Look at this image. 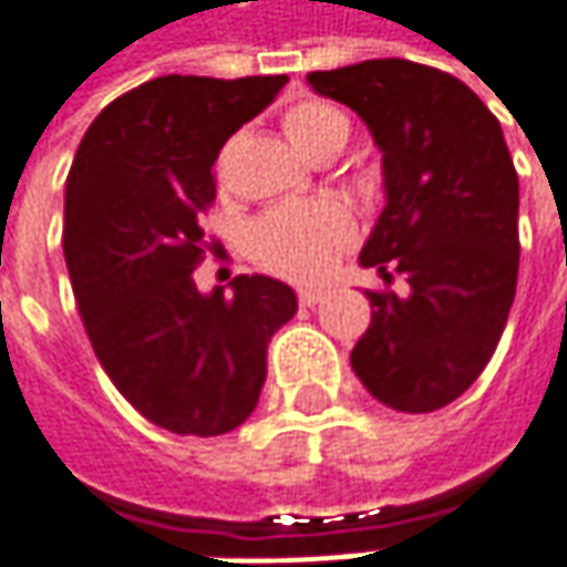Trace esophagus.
Segmentation results:
<instances>
[{
	"label": "esophagus",
	"mask_w": 567,
	"mask_h": 567,
	"mask_svg": "<svg viewBox=\"0 0 567 567\" xmlns=\"http://www.w3.org/2000/svg\"><path fill=\"white\" fill-rule=\"evenodd\" d=\"M322 298H326L322 288H298V301H301V307H313V303H320Z\"/></svg>",
	"instance_id": "34e87169"
}]
</instances>
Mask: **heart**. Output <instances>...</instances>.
Wrapping results in <instances>:
<instances>
[{"label":"heart","mask_w":567,"mask_h":567,"mask_svg":"<svg viewBox=\"0 0 567 567\" xmlns=\"http://www.w3.org/2000/svg\"><path fill=\"white\" fill-rule=\"evenodd\" d=\"M282 127L303 156L320 163L339 156L351 137L348 115L320 100H301L285 109ZM351 238L354 216L348 206L339 200H310L264 213L250 228V250L269 272L295 282H313L332 272Z\"/></svg>","instance_id":"1"}]
</instances>
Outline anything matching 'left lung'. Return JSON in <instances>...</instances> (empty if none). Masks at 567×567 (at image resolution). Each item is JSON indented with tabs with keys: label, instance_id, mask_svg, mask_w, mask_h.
Wrapping results in <instances>:
<instances>
[{
	"label": "left lung",
	"instance_id": "left-lung-1",
	"mask_svg": "<svg viewBox=\"0 0 567 567\" xmlns=\"http://www.w3.org/2000/svg\"><path fill=\"white\" fill-rule=\"evenodd\" d=\"M307 81L354 109L382 150L385 209L361 264L385 288L367 291L373 317L351 367L382 404L440 411L486 370L515 301L517 172L498 118L464 81L408 59Z\"/></svg>",
	"mask_w": 567,
	"mask_h": 567
}]
</instances>
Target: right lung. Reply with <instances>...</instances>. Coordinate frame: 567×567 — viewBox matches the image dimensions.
I'll return each mask as SVG.
<instances>
[{
	"label": "right lung",
	"instance_id": "obj_1",
	"mask_svg": "<svg viewBox=\"0 0 567 567\" xmlns=\"http://www.w3.org/2000/svg\"><path fill=\"white\" fill-rule=\"evenodd\" d=\"M285 74H166L112 100L65 185V264L87 339L112 385L178 436H223L260 401L266 344L298 298L269 276L200 295L213 163L264 112Z\"/></svg>",
	"mask_w": 567,
	"mask_h": 567
}]
</instances>
